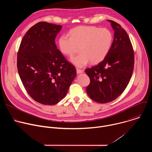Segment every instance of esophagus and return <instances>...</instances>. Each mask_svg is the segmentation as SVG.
I'll use <instances>...</instances> for the list:
<instances>
[{
    "label": "esophagus",
    "mask_w": 152,
    "mask_h": 152,
    "mask_svg": "<svg viewBox=\"0 0 152 152\" xmlns=\"http://www.w3.org/2000/svg\"><path fill=\"white\" fill-rule=\"evenodd\" d=\"M76 71H77V74H80V73H82L83 72V70H81V69H77Z\"/></svg>",
    "instance_id": "esophagus-1"
}]
</instances>
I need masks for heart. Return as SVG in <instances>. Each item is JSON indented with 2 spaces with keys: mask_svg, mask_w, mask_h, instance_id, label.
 I'll list each match as a JSON object with an SVG mask.
<instances>
[{
  "mask_svg": "<svg viewBox=\"0 0 152 152\" xmlns=\"http://www.w3.org/2000/svg\"><path fill=\"white\" fill-rule=\"evenodd\" d=\"M113 41V33L107 28L82 26L71 29L68 35H61L58 46L61 53L69 56L79 48L80 53L72 58L71 62L76 67H82L90 61L92 64L102 61L109 53Z\"/></svg>",
  "mask_w": 152,
  "mask_h": 152,
  "instance_id": "b5f03b06",
  "label": "heart"
}]
</instances>
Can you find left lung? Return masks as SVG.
<instances>
[{
	"label": "left lung",
	"instance_id": "1",
	"mask_svg": "<svg viewBox=\"0 0 152 152\" xmlns=\"http://www.w3.org/2000/svg\"><path fill=\"white\" fill-rule=\"evenodd\" d=\"M107 21L114 31L111 49L102 62L85 70L90 78L86 92L92 100L100 103L111 102L122 94L134 67V52L127 34L115 21Z\"/></svg>",
	"mask_w": 152,
	"mask_h": 152
}]
</instances>
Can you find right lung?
I'll return each instance as SVG.
<instances>
[{
	"label": "right lung",
	"instance_id": "right-lung-1",
	"mask_svg": "<svg viewBox=\"0 0 152 152\" xmlns=\"http://www.w3.org/2000/svg\"><path fill=\"white\" fill-rule=\"evenodd\" d=\"M62 26L38 22L25 34L17 53L18 72L28 94L36 102L53 105L66 96L76 70L57 49Z\"/></svg>",
	"mask_w": 152,
	"mask_h": 152
}]
</instances>
